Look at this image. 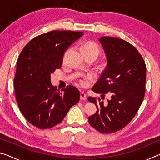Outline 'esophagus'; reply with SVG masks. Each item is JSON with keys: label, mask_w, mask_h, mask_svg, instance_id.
I'll use <instances>...</instances> for the list:
<instances>
[{"label": "esophagus", "mask_w": 160, "mask_h": 160, "mask_svg": "<svg viewBox=\"0 0 160 160\" xmlns=\"http://www.w3.org/2000/svg\"><path fill=\"white\" fill-rule=\"evenodd\" d=\"M87 98V94L84 92H80V99L81 100H85Z\"/></svg>", "instance_id": "1"}]
</instances>
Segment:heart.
I'll return each mask as SVG.
<instances>
[{
    "label": "heart",
    "instance_id": "1",
    "mask_svg": "<svg viewBox=\"0 0 160 160\" xmlns=\"http://www.w3.org/2000/svg\"><path fill=\"white\" fill-rule=\"evenodd\" d=\"M80 49L81 51H82L84 53L92 54L96 58L98 56L100 51L98 44L93 42H88L85 43V44H83L81 46ZM79 84L81 86H86L87 84H88V81H87L85 78H83V79L79 80Z\"/></svg>",
    "mask_w": 160,
    "mask_h": 160
}]
</instances>
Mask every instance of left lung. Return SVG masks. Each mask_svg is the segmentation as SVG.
<instances>
[{"mask_svg": "<svg viewBox=\"0 0 160 160\" xmlns=\"http://www.w3.org/2000/svg\"><path fill=\"white\" fill-rule=\"evenodd\" d=\"M99 42L106 53L107 66L92 90L102 97L107 93L112 96L107 103L99 98L88 97L97 107L88 120L97 131L112 133L128 125L142 104L145 94L146 66L139 51L125 40L104 37Z\"/></svg>", "mask_w": 160, "mask_h": 160, "instance_id": "1", "label": "left lung"}]
</instances>
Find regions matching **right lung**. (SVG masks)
Segmentation results:
<instances>
[{"label":"right lung","instance_id":"1","mask_svg":"<svg viewBox=\"0 0 160 160\" xmlns=\"http://www.w3.org/2000/svg\"><path fill=\"white\" fill-rule=\"evenodd\" d=\"M83 35L81 32L54 30L39 35L19 56L14 78L18 107L27 121L39 129L60 123L80 93L72 85L59 91L51 83V73L61 67L65 51Z\"/></svg>","mask_w":160,"mask_h":160}]
</instances>
